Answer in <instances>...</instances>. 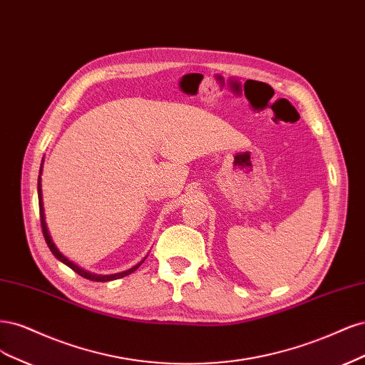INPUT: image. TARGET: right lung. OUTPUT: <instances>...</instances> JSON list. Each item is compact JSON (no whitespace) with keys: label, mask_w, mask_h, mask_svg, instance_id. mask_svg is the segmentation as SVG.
<instances>
[{"label":"right lung","mask_w":365,"mask_h":365,"mask_svg":"<svg viewBox=\"0 0 365 365\" xmlns=\"http://www.w3.org/2000/svg\"><path fill=\"white\" fill-rule=\"evenodd\" d=\"M42 165H43V159H42V163H41V170H39V178H38V197H39V214H41V226H42V233H43V238H45V241H46V245H48V249L51 250V253L57 257L58 261L61 262H63L65 265H68L69 268L73 269V272H76L77 274H80L81 277H85V279H89V280H93V282H109V280H115V279H120V277H124V276H127V274H130V273H133L135 269L143 264L144 261H145V257L143 261H140L139 264H136L135 267H132L130 269H125V272H123V273H116V274H93V273H89V272H86V269H83V268H80V267H77L74 262H71L68 259V257H65L61 252L57 250V247H56V244L53 242V240H51V237H50V232H48V227H46V222H45V214H43V203H42V185H41V174H42Z\"/></svg>","instance_id":"right-lung-1"}]
</instances>
